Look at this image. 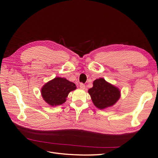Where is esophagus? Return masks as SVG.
<instances>
[{"instance_id":"obj_1","label":"esophagus","mask_w":158,"mask_h":158,"mask_svg":"<svg viewBox=\"0 0 158 158\" xmlns=\"http://www.w3.org/2000/svg\"><path fill=\"white\" fill-rule=\"evenodd\" d=\"M85 88V85L84 84H80V88L81 89H84Z\"/></svg>"}]
</instances>
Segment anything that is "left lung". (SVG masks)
Wrapping results in <instances>:
<instances>
[{
    "label": "left lung",
    "instance_id": "1",
    "mask_svg": "<svg viewBox=\"0 0 158 158\" xmlns=\"http://www.w3.org/2000/svg\"><path fill=\"white\" fill-rule=\"evenodd\" d=\"M88 93L94 106L99 109L112 107L121 98L119 88L103 78L94 81L93 87L88 89Z\"/></svg>",
    "mask_w": 158,
    "mask_h": 158
}]
</instances>
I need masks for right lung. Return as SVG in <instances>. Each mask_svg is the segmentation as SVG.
Wrapping results in <instances>:
<instances>
[{
    "instance_id": "right-lung-1",
    "label": "right lung",
    "mask_w": 158,
    "mask_h": 158,
    "mask_svg": "<svg viewBox=\"0 0 158 158\" xmlns=\"http://www.w3.org/2000/svg\"><path fill=\"white\" fill-rule=\"evenodd\" d=\"M76 89V84L65 78L55 77L45 83L41 89L44 101L51 107L63 104L69 94Z\"/></svg>"
}]
</instances>
